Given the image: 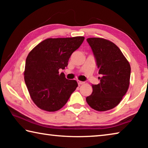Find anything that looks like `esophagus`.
<instances>
[{
    "label": "esophagus",
    "mask_w": 148,
    "mask_h": 148,
    "mask_svg": "<svg viewBox=\"0 0 148 148\" xmlns=\"http://www.w3.org/2000/svg\"><path fill=\"white\" fill-rule=\"evenodd\" d=\"M77 84H78L79 86H81V85H83L85 84L84 82H82V81H77Z\"/></svg>",
    "instance_id": "esophagus-1"
}]
</instances>
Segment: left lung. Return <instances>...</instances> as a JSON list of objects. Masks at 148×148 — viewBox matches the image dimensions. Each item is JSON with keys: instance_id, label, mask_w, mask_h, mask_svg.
Listing matches in <instances>:
<instances>
[{"instance_id": "1", "label": "left lung", "mask_w": 148, "mask_h": 148, "mask_svg": "<svg viewBox=\"0 0 148 148\" xmlns=\"http://www.w3.org/2000/svg\"><path fill=\"white\" fill-rule=\"evenodd\" d=\"M96 59L100 84L92 85L87 104L97 111L111 110L119 104L129 89L131 66L121 50L108 40L87 39Z\"/></svg>"}]
</instances>
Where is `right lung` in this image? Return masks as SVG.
Listing matches in <instances>:
<instances>
[{
  "instance_id": "add662e5",
  "label": "right lung",
  "mask_w": 148,
  "mask_h": 148,
  "mask_svg": "<svg viewBox=\"0 0 148 148\" xmlns=\"http://www.w3.org/2000/svg\"><path fill=\"white\" fill-rule=\"evenodd\" d=\"M84 36L47 38L32 49L26 59L24 79L34 103L41 110L56 112L63 107L76 90V80L63 72L70 57L79 48Z\"/></svg>"
}]
</instances>
